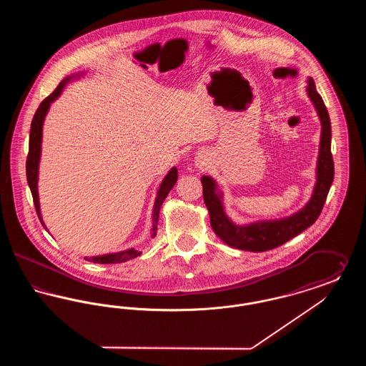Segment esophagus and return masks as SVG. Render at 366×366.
I'll list each match as a JSON object with an SVG mask.
<instances>
[{"label":"esophagus","instance_id":"obj_1","mask_svg":"<svg viewBox=\"0 0 366 366\" xmlns=\"http://www.w3.org/2000/svg\"><path fill=\"white\" fill-rule=\"evenodd\" d=\"M204 157H199L196 162H197V166H200V167H203V166H206V159Z\"/></svg>","mask_w":366,"mask_h":366}]
</instances>
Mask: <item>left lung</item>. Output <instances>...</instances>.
Returning a JSON list of instances; mask_svg holds the SVG:
<instances>
[{"label": "left lung", "mask_w": 366, "mask_h": 366, "mask_svg": "<svg viewBox=\"0 0 366 366\" xmlns=\"http://www.w3.org/2000/svg\"><path fill=\"white\" fill-rule=\"evenodd\" d=\"M306 94L310 99L321 123V136L315 167V184L309 202L288 217L279 219H261L237 225L225 212L224 192L211 175H203V197L209 212V222L215 234L229 247L252 252L273 249L312 227L317 221L333 181V159L331 154V121L313 78H307Z\"/></svg>", "instance_id": "left-lung-1"}]
</instances>
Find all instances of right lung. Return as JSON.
<instances>
[{"label":"right lung","instance_id":"obj_1","mask_svg":"<svg viewBox=\"0 0 366 366\" xmlns=\"http://www.w3.org/2000/svg\"><path fill=\"white\" fill-rule=\"evenodd\" d=\"M85 75V71L81 72H75L71 74L69 76H66L59 86L54 89L51 96H48L35 112L33 122H31V130H30V142H29V157H27V163H26V174H27V182L30 187V191L33 194L34 199L35 209L38 214V218L42 224V227L48 230V227L45 225L44 219H42V214H41V207H39V194H38V173H39V160H41V152H42V129H44V122L46 118V114L49 112L51 104L56 99L60 97V94L63 93L64 87L67 84H70L71 81L75 79H81ZM178 178V172L177 167H172L169 170V173L164 175V178L162 179L159 189H157V199H155V204H154V209H152V229H151V237L157 236V221H159V211L160 207L164 202V199L167 197L169 192L173 189V187L177 182ZM49 232V230H48ZM139 251L134 249V248H127L123 249L119 252H109V254H103V255H96V257H90V258H85L86 261L93 262V263H122V262L133 259L136 257H139Z\"/></svg>","mask_w":366,"mask_h":366}]
</instances>
